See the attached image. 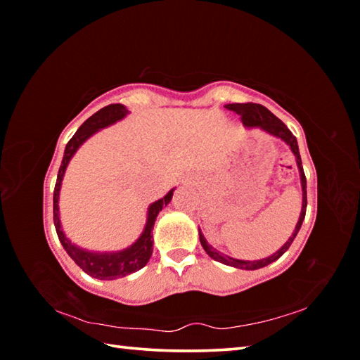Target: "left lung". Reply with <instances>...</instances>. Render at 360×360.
I'll use <instances>...</instances> for the list:
<instances>
[{"label": "left lung", "mask_w": 360, "mask_h": 360, "mask_svg": "<svg viewBox=\"0 0 360 360\" xmlns=\"http://www.w3.org/2000/svg\"><path fill=\"white\" fill-rule=\"evenodd\" d=\"M225 108L230 109V111H235L238 115H241L243 125L248 127V129H255V127H257V129L264 130L265 133H268V135L275 136L278 139H283V141L289 146L292 154L295 155L298 173H300V182H302V211H300V217H298V222H297L295 229H294V233L289 236V240L285 241L276 252L268 255V257L259 259V260H240V259L230 257V255L219 252L216 248H212L210 243L206 241L205 235L202 233V230L198 229L200 243H202L203 249L211 259L221 262V264H224V265L240 268V270H259V268H264L266 265H270V264H273V262L281 257V255L290 248L292 241L295 240L298 230H300L302 224H303L304 212H307V178H304V173H303L302 158H300V150H298L297 138L292 135V131L283 124L281 120L276 117L275 114L268 111L265 106L257 105V103H231V105H225Z\"/></svg>", "instance_id": "left-lung-1"}]
</instances>
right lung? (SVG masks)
Instances as JSON below:
<instances>
[{
    "label": "right lung",
    "instance_id": "1",
    "mask_svg": "<svg viewBox=\"0 0 360 360\" xmlns=\"http://www.w3.org/2000/svg\"><path fill=\"white\" fill-rule=\"evenodd\" d=\"M127 114H129V109L124 105H109L100 109L98 112H95L92 117H89L81 127H79V130L75 133V136L70 139L65 148L62 165H60L57 174L56 191H53V224H56L60 243H62V246L65 248V251L68 252L70 257L75 260L87 275L96 279H106V281L124 278L127 275H130V273L141 270V268L148 264L152 255V243H154V240H152V229H154L158 212L172 202L174 188H172L165 197H162L160 200H157V202L149 205L148 219H146V225L143 229V233L139 235V238L133 243L131 246L111 252L89 251V249L77 246L75 243H71L70 238H66L65 231L62 229V222H60L58 200L66 167H68L70 160L72 155L76 154L77 149L81 148L90 136L95 135L96 131H100L101 129H106V127L122 120Z\"/></svg>",
    "mask_w": 360,
    "mask_h": 360
}]
</instances>
